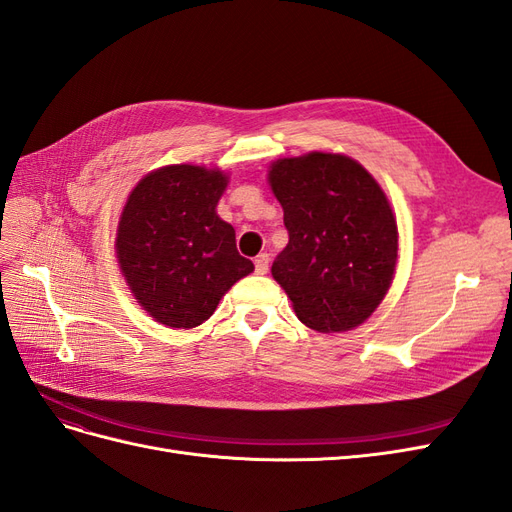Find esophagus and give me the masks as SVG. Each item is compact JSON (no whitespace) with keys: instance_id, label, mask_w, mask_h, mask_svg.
<instances>
[{"instance_id":"esophagus-1","label":"esophagus","mask_w":512,"mask_h":512,"mask_svg":"<svg viewBox=\"0 0 512 512\" xmlns=\"http://www.w3.org/2000/svg\"><path fill=\"white\" fill-rule=\"evenodd\" d=\"M254 267H256V273L265 275V273L269 271V256H267V254H258V256L254 258Z\"/></svg>"}]
</instances>
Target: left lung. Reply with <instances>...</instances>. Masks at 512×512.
<instances>
[{
  "label": "left lung",
  "instance_id": "1",
  "mask_svg": "<svg viewBox=\"0 0 512 512\" xmlns=\"http://www.w3.org/2000/svg\"><path fill=\"white\" fill-rule=\"evenodd\" d=\"M288 245L271 273L305 327L342 333L382 303L397 265V222L367 170L342 153L312 151L269 168Z\"/></svg>",
  "mask_w": 512,
  "mask_h": 512
}]
</instances>
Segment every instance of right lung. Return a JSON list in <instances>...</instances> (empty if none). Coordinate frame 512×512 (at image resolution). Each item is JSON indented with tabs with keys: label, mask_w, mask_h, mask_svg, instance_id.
<instances>
[{
	"label": "right lung",
	"mask_w": 512,
	"mask_h": 512,
	"mask_svg": "<svg viewBox=\"0 0 512 512\" xmlns=\"http://www.w3.org/2000/svg\"><path fill=\"white\" fill-rule=\"evenodd\" d=\"M228 185L218 168L173 164L151 170L121 211L115 250L145 312L173 329H194L254 271L237 252L235 228L215 207Z\"/></svg>",
	"instance_id": "obj_1"
}]
</instances>
